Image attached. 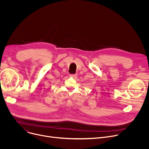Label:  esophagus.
I'll return each mask as SVG.
<instances>
[{
  "instance_id": "esophagus-1",
  "label": "esophagus",
  "mask_w": 149,
  "mask_h": 149,
  "mask_svg": "<svg viewBox=\"0 0 149 149\" xmlns=\"http://www.w3.org/2000/svg\"><path fill=\"white\" fill-rule=\"evenodd\" d=\"M69 76H70V77L76 78V77H77V74H70Z\"/></svg>"
}]
</instances>
